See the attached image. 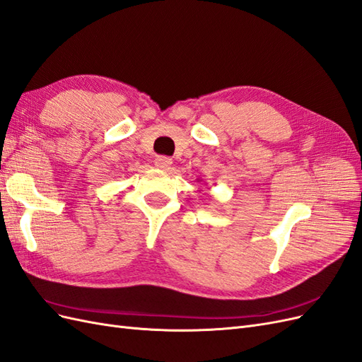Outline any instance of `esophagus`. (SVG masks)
<instances>
[{"mask_svg": "<svg viewBox=\"0 0 362 362\" xmlns=\"http://www.w3.org/2000/svg\"><path fill=\"white\" fill-rule=\"evenodd\" d=\"M156 166L158 168V169H169L170 166H172V160L170 158H168V157H157L156 158Z\"/></svg>", "mask_w": 362, "mask_h": 362, "instance_id": "34e87169", "label": "esophagus"}]
</instances>
